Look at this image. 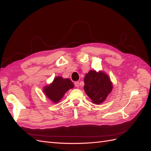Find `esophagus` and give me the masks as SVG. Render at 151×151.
Listing matches in <instances>:
<instances>
[{
    "label": "esophagus",
    "instance_id": "1",
    "mask_svg": "<svg viewBox=\"0 0 151 151\" xmlns=\"http://www.w3.org/2000/svg\"><path fill=\"white\" fill-rule=\"evenodd\" d=\"M75 87H79V86H80V83H79L78 82H75Z\"/></svg>",
    "mask_w": 151,
    "mask_h": 151
}]
</instances>
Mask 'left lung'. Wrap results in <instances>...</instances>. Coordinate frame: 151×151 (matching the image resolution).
Here are the masks:
<instances>
[{
    "label": "left lung",
    "mask_w": 151,
    "mask_h": 151,
    "mask_svg": "<svg viewBox=\"0 0 151 151\" xmlns=\"http://www.w3.org/2000/svg\"><path fill=\"white\" fill-rule=\"evenodd\" d=\"M84 84L86 93L95 104L104 101L113 89L110 78L103 71L91 70L85 76Z\"/></svg>",
    "instance_id": "8db88e82"
}]
</instances>
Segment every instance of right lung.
<instances>
[{
	"label": "right lung",
	"instance_id": "right-lung-1",
	"mask_svg": "<svg viewBox=\"0 0 151 151\" xmlns=\"http://www.w3.org/2000/svg\"><path fill=\"white\" fill-rule=\"evenodd\" d=\"M73 87L74 84L69 78H63L61 76H58L56 77L50 85L44 87L43 91L52 102L57 103L68 90Z\"/></svg>",
	"mask_w": 151,
	"mask_h": 151
}]
</instances>
